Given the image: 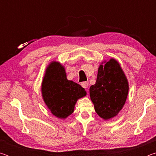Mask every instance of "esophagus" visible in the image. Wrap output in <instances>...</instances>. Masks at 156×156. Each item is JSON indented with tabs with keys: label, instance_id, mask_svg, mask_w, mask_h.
<instances>
[{
	"label": "esophagus",
	"instance_id": "obj_1",
	"mask_svg": "<svg viewBox=\"0 0 156 156\" xmlns=\"http://www.w3.org/2000/svg\"><path fill=\"white\" fill-rule=\"evenodd\" d=\"M81 86L83 87V88L87 89L88 87V83L87 82H83V83H81Z\"/></svg>",
	"mask_w": 156,
	"mask_h": 156
}]
</instances>
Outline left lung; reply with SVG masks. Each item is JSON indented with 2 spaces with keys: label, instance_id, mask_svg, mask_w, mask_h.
I'll return each mask as SVG.
<instances>
[{
  "label": "left lung",
  "instance_id": "1",
  "mask_svg": "<svg viewBox=\"0 0 156 156\" xmlns=\"http://www.w3.org/2000/svg\"><path fill=\"white\" fill-rule=\"evenodd\" d=\"M128 92L127 79L118 62L112 58L104 65L102 63L98 68L96 84L89 89L91 100L98 115L105 120L115 116L122 109Z\"/></svg>",
  "mask_w": 156,
  "mask_h": 156
}]
</instances>
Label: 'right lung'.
<instances>
[{
	"mask_svg": "<svg viewBox=\"0 0 156 156\" xmlns=\"http://www.w3.org/2000/svg\"><path fill=\"white\" fill-rule=\"evenodd\" d=\"M41 91L52 114L61 119L72 114L78 99L87 94L80 84L67 80L65 68L55 61L47 68Z\"/></svg>",
	"mask_w": 156,
	"mask_h": 156,
	"instance_id": "1",
	"label": "right lung"
}]
</instances>
